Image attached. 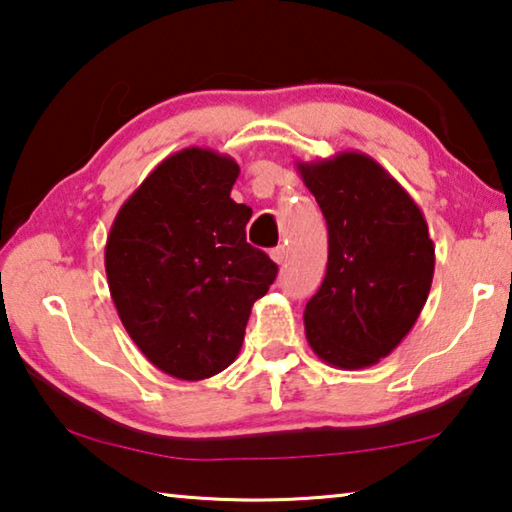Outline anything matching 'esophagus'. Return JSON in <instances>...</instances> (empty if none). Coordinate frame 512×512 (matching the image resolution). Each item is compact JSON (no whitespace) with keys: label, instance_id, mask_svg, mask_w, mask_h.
<instances>
[{"label":"esophagus","instance_id":"34e87169","mask_svg":"<svg viewBox=\"0 0 512 512\" xmlns=\"http://www.w3.org/2000/svg\"><path fill=\"white\" fill-rule=\"evenodd\" d=\"M271 257H273L275 264H284V262H287V257H289V250L284 246H277V248L271 250Z\"/></svg>","mask_w":512,"mask_h":512}]
</instances>
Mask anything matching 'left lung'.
Here are the masks:
<instances>
[{"label": "left lung", "mask_w": 512, "mask_h": 512, "mask_svg": "<svg viewBox=\"0 0 512 512\" xmlns=\"http://www.w3.org/2000/svg\"><path fill=\"white\" fill-rule=\"evenodd\" d=\"M296 167L329 235L325 280L305 307L307 341L334 368L375 366L411 332L429 298L436 248L427 221L366 153L341 151Z\"/></svg>", "instance_id": "obj_1"}]
</instances>
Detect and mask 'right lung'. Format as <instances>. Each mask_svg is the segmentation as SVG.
<instances>
[{
    "instance_id": "right-lung-1",
    "label": "right lung",
    "mask_w": 512,
    "mask_h": 512,
    "mask_svg": "<svg viewBox=\"0 0 512 512\" xmlns=\"http://www.w3.org/2000/svg\"><path fill=\"white\" fill-rule=\"evenodd\" d=\"M237 178L230 155L173 153L119 207L106 241L108 289L128 336L183 381L237 359L250 309L277 275L246 241L253 210L230 198Z\"/></svg>"
}]
</instances>
